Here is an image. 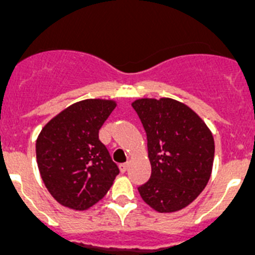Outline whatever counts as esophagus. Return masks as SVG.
Wrapping results in <instances>:
<instances>
[{
    "label": "esophagus",
    "mask_w": 255,
    "mask_h": 255,
    "mask_svg": "<svg viewBox=\"0 0 255 255\" xmlns=\"http://www.w3.org/2000/svg\"><path fill=\"white\" fill-rule=\"evenodd\" d=\"M127 169H128L127 162H123V164L119 165V170L122 171V173H126V171H127Z\"/></svg>",
    "instance_id": "obj_1"
}]
</instances>
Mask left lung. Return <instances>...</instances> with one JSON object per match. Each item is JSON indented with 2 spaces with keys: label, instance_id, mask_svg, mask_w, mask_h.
Instances as JSON below:
<instances>
[{
  "label": "left lung",
  "instance_id": "1",
  "mask_svg": "<svg viewBox=\"0 0 255 255\" xmlns=\"http://www.w3.org/2000/svg\"><path fill=\"white\" fill-rule=\"evenodd\" d=\"M147 136L151 176L138 187L148 206L174 212L205 189L212 170V133L190 108L173 99H139L132 104Z\"/></svg>",
  "mask_w": 255,
  "mask_h": 255
}]
</instances>
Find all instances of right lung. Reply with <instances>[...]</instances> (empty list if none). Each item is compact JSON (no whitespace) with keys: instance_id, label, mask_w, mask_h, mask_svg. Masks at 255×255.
Masks as SVG:
<instances>
[{"instance_id":"add662e5","label":"right lung","mask_w":255,"mask_h":255,"mask_svg":"<svg viewBox=\"0 0 255 255\" xmlns=\"http://www.w3.org/2000/svg\"><path fill=\"white\" fill-rule=\"evenodd\" d=\"M116 103L88 99L45 125L36 139V161L45 187L61 205L88 210L107 194L119 169L99 139Z\"/></svg>"}]
</instances>
